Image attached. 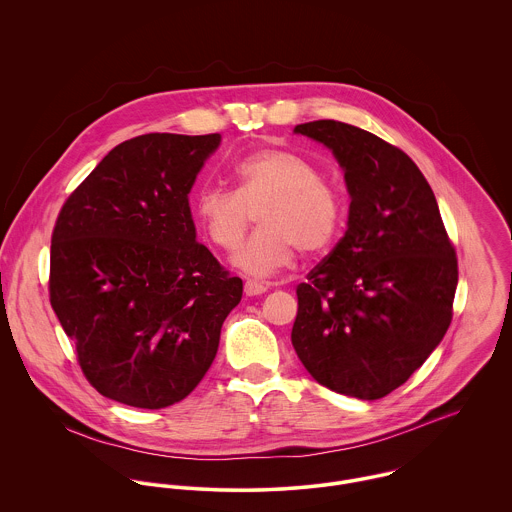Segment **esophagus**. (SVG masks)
I'll use <instances>...</instances> for the list:
<instances>
[{
    "instance_id": "obj_1",
    "label": "esophagus",
    "mask_w": 512,
    "mask_h": 512,
    "mask_svg": "<svg viewBox=\"0 0 512 512\" xmlns=\"http://www.w3.org/2000/svg\"><path fill=\"white\" fill-rule=\"evenodd\" d=\"M268 292V284L264 282H258V280H248L244 284V293L246 295H262V293Z\"/></svg>"
}]
</instances>
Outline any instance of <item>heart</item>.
<instances>
[{"mask_svg": "<svg viewBox=\"0 0 512 512\" xmlns=\"http://www.w3.org/2000/svg\"><path fill=\"white\" fill-rule=\"evenodd\" d=\"M232 175L236 191L201 189L193 213L203 234L222 252L242 244L258 215L260 230L232 260L240 270L270 276L292 264L295 248L319 254L335 242L345 217L343 199L307 157L268 147L242 157Z\"/></svg>", "mask_w": 512, "mask_h": 512, "instance_id": "1", "label": "heart"}]
</instances>
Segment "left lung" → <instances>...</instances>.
Segmentation results:
<instances>
[{
  "mask_svg": "<svg viewBox=\"0 0 512 512\" xmlns=\"http://www.w3.org/2000/svg\"><path fill=\"white\" fill-rule=\"evenodd\" d=\"M293 132L333 151L351 195L345 236L297 286L293 349L319 384L378 400L443 339L457 288L455 248L430 183L402 149L335 120Z\"/></svg>",
  "mask_w": 512,
  "mask_h": 512,
  "instance_id": "obj_1",
  "label": "left lung"
}]
</instances>
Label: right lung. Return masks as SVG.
Instances as JSON below:
<instances>
[{"label": "right lung", "instance_id": "add662e5", "mask_svg": "<svg viewBox=\"0 0 512 512\" xmlns=\"http://www.w3.org/2000/svg\"><path fill=\"white\" fill-rule=\"evenodd\" d=\"M220 134H146L114 147L63 205L51 238V305L86 380L106 398L159 410L213 365L240 303L197 242L189 193Z\"/></svg>", "mask_w": 512, "mask_h": 512}]
</instances>
